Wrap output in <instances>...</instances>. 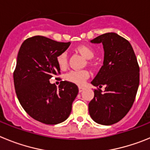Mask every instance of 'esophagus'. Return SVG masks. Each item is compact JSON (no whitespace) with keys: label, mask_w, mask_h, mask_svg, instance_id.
<instances>
[{"label":"esophagus","mask_w":150,"mask_h":150,"mask_svg":"<svg viewBox=\"0 0 150 150\" xmlns=\"http://www.w3.org/2000/svg\"><path fill=\"white\" fill-rule=\"evenodd\" d=\"M85 89L84 87H82V86H79V92H82V91H83V90Z\"/></svg>","instance_id":"1"}]
</instances>
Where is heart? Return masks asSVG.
I'll return each mask as SVG.
<instances>
[{"label": "heart", "instance_id": "b5f03b06", "mask_svg": "<svg viewBox=\"0 0 150 150\" xmlns=\"http://www.w3.org/2000/svg\"><path fill=\"white\" fill-rule=\"evenodd\" d=\"M76 52L81 54L84 58L87 59H92L95 55V51L91 46L87 45H80L75 49ZM57 63L61 69H64L67 65V55L66 52H62L57 56ZM89 77V73L86 70L81 71H71L65 75L67 81L74 84L82 86L86 83Z\"/></svg>", "mask_w": 150, "mask_h": 150}]
</instances>
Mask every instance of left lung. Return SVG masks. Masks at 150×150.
<instances>
[{
    "label": "left lung",
    "instance_id": "1",
    "mask_svg": "<svg viewBox=\"0 0 150 150\" xmlns=\"http://www.w3.org/2000/svg\"><path fill=\"white\" fill-rule=\"evenodd\" d=\"M102 43L104 65L92 80L94 98L88 104L91 119L110 125L122 119L132 108L140 82V67L132 45L116 33H106L91 40ZM105 86L104 93L100 89Z\"/></svg>",
    "mask_w": 150,
    "mask_h": 150
}]
</instances>
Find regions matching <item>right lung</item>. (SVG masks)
<instances>
[{"mask_svg":"<svg viewBox=\"0 0 150 150\" xmlns=\"http://www.w3.org/2000/svg\"><path fill=\"white\" fill-rule=\"evenodd\" d=\"M70 44L38 35L26 39L18 51L13 72L17 98L29 116L44 124L67 120L79 91L77 86L70 82L62 81L59 88L50 83L61 74L57 56Z\"/></svg>","mask_w":150,"mask_h":150,"instance_id":"add662e5","label":"right lung"}]
</instances>
